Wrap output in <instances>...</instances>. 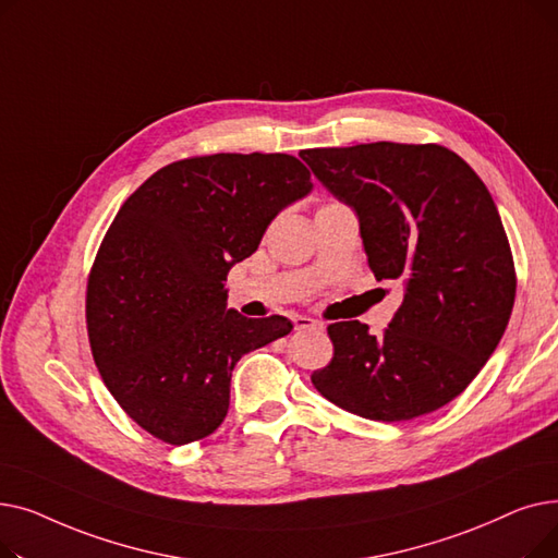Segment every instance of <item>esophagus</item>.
<instances>
[{
	"mask_svg": "<svg viewBox=\"0 0 558 558\" xmlns=\"http://www.w3.org/2000/svg\"><path fill=\"white\" fill-rule=\"evenodd\" d=\"M296 330L299 332H305V330H324V324H318V320H314V318H310V316H299L296 320Z\"/></svg>",
	"mask_w": 558,
	"mask_h": 558,
	"instance_id": "obj_1",
	"label": "esophagus"
}]
</instances>
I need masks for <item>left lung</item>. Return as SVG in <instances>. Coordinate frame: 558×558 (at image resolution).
Masks as SVG:
<instances>
[{
	"instance_id": "1",
	"label": "left lung",
	"mask_w": 558,
	"mask_h": 558,
	"mask_svg": "<svg viewBox=\"0 0 558 558\" xmlns=\"http://www.w3.org/2000/svg\"><path fill=\"white\" fill-rule=\"evenodd\" d=\"M301 158L357 213L375 278L404 291L383 335L360 320L328 326L335 355L312 373L314 389L371 421L436 412L488 362L515 301L511 246L486 185L441 144L371 142Z\"/></svg>"
}]
</instances>
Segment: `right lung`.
<instances>
[{
	"mask_svg": "<svg viewBox=\"0 0 558 558\" xmlns=\"http://www.w3.org/2000/svg\"><path fill=\"white\" fill-rule=\"evenodd\" d=\"M310 190L294 156H194L158 169L114 215L87 276V339L117 404L160 441L210 436L234 364L294 328L226 310L223 282Z\"/></svg>",
	"mask_w": 558,
	"mask_h": 558,
	"instance_id": "obj_1",
	"label": "right lung"
}]
</instances>
